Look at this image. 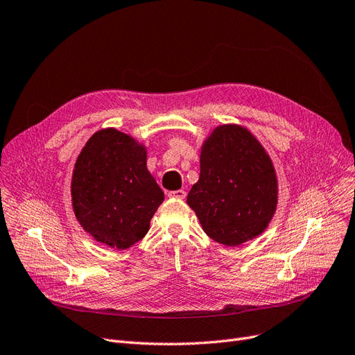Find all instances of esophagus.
Here are the masks:
<instances>
[{
    "mask_svg": "<svg viewBox=\"0 0 355 355\" xmlns=\"http://www.w3.org/2000/svg\"><path fill=\"white\" fill-rule=\"evenodd\" d=\"M168 196H171V198H178V199H184V198H187V192L182 191V189L172 191V192H168Z\"/></svg>",
    "mask_w": 355,
    "mask_h": 355,
    "instance_id": "1",
    "label": "esophagus"
}]
</instances>
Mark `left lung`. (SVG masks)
Returning <instances> with one entry per match:
<instances>
[{
	"label": "left lung",
	"mask_w": 355,
	"mask_h": 355,
	"mask_svg": "<svg viewBox=\"0 0 355 355\" xmlns=\"http://www.w3.org/2000/svg\"><path fill=\"white\" fill-rule=\"evenodd\" d=\"M208 237L240 245L260 235L277 205L272 160L250 131L221 125L202 146L200 175L188 195Z\"/></svg>",
	"instance_id": "1"
}]
</instances>
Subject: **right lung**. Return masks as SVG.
<instances>
[{
	"mask_svg": "<svg viewBox=\"0 0 355 355\" xmlns=\"http://www.w3.org/2000/svg\"><path fill=\"white\" fill-rule=\"evenodd\" d=\"M163 200L146 148L127 134L101 130L82 148L72 178L73 211L96 241L118 250L136 244Z\"/></svg>",
	"mask_w": 355,
	"mask_h": 355,
	"instance_id": "right-lung-1",
	"label": "right lung"
}]
</instances>
